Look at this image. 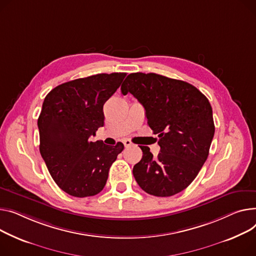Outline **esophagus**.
<instances>
[{
    "instance_id": "34e87169",
    "label": "esophagus",
    "mask_w": 256,
    "mask_h": 256,
    "mask_svg": "<svg viewBox=\"0 0 256 256\" xmlns=\"http://www.w3.org/2000/svg\"><path fill=\"white\" fill-rule=\"evenodd\" d=\"M122 142H124V146H126V147H130V146H132V141H130V140H128V139H124Z\"/></svg>"
}]
</instances>
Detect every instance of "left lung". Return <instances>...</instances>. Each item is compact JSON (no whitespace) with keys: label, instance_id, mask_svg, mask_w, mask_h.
<instances>
[{"label":"left lung","instance_id":"left-lung-1","mask_svg":"<svg viewBox=\"0 0 256 256\" xmlns=\"http://www.w3.org/2000/svg\"><path fill=\"white\" fill-rule=\"evenodd\" d=\"M122 92L143 105L147 124L160 138L156 158L147 146H140L143 156L132 168L136 181L156 196L184 190L209 156L215 132L209 100L190 83L156 73L130 74Z\"/></svg>","mask_w":256,"mask_h":256}]
</instances>
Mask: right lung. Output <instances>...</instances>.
I'll use <instances>...</instances> for the list:
<instances>
[{
    "label": "right lung",
    "mask_w": 256,
    "mask_h": 256,
    "mask_svg": "<svg viewBox=\"0 0 256 256\" xmlns=\"http://www.w3.org/2000/svg\"><path fill=\"white\" fill-rule=\"evenodd\" d=\"M126 73L96 74L62 83L44 98L38 118L40 153L48 171L68 194L96 196L106 185L109 168L124 146L92 142L104 126L103 106Z\"/></svg>",
    "instance_id": "add662e5"
}]
</instances>
